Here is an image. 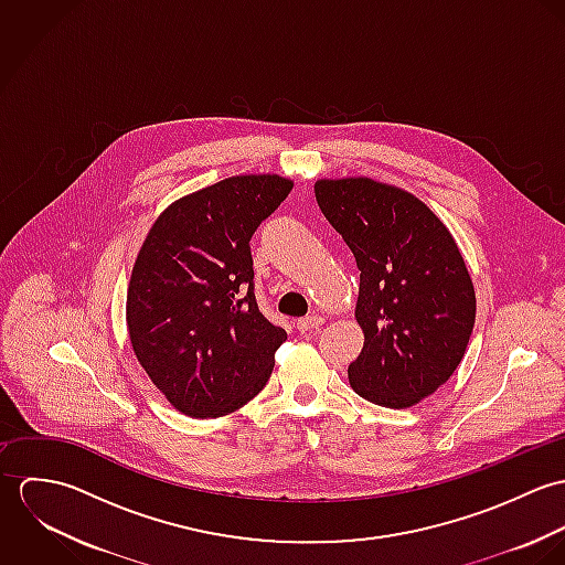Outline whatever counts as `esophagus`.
Returning <instances> with one entry per match:
<instances>
[{"instance_id": "34e87169", "label": "esophagus", "mask_w": 565, "mask_h": 565, "mask_svg": "<svg viewBox=\"0 0 565 565\" xmlns=\"http://www.w3.org/2000/svg\"><path fill=\"white\" fill-rule=\"evenodd\" d=\"M322 323V316H307V318H300L296 326H298L300 332H311V330H318Z\"/></svg>"}]
</instances>
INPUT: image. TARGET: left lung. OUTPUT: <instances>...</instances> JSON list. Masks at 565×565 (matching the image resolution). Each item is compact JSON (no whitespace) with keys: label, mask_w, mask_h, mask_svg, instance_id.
I'll return each instance as SVG.
<instances>
[{"label":"left lung","mask_w":565,"mask_h":565,"mask_svg":"<svg viewBox=\"0 0 565 565\" xmlns=\"http://www.w3.org/2000/svg\"><path fill=\"white\" fill-rule=\"evenodd\" d=\"M316 198L361 271L354 318L363 350L348 367L365 401L406 408L461 363L477 294L446 224L413 193L372 178H322Z\"/></svg>","instance_id":"left-lung-1"}]
</instances>
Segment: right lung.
<instances>
[{
    "label": "right lung",
    "mask_w": 565,
    "mask_h": 565,
    "mask_svg": "<svg viewBox=\"0 0 565 565\" xmlns=\"http://www.w3.org/2000/svg\"><path fill=\"white\" fill-rule=\"evenodd\" d=\"M278 173L220 180L171 202L141 245L126 298L132 350L180 413L222 417L274 370L285 328L254 298L249 239L289 195Z\"/></svg>",
    "instance_id": "right-lung-1"
}]
</instances>
